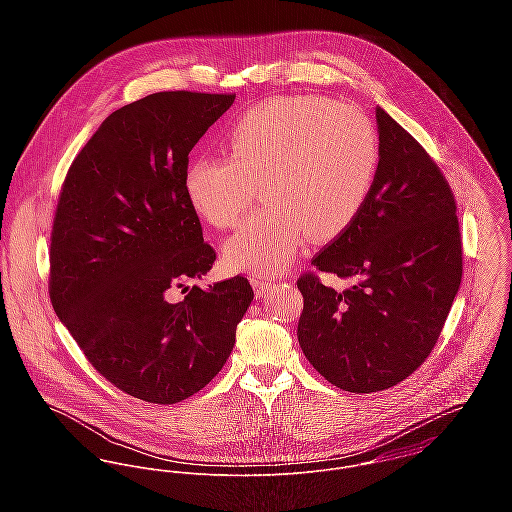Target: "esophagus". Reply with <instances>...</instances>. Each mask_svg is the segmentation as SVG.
Listing matches in <instances>:
<instances>
[{
	"mask_svg": "<svg viewBox=\"0 0 512 512\" xmlns=\"http://www.w3.org/2000/svg\"><path fill=\"white\" fill-rule=\"evenodd\" d=\"M250 282H252L254 292H256L258 297L266 295V293L270 292V290L276 286V282H274V280H264V278H252Z\"/></svg>",
	"mask_w": 512,
	"mask_h": 512,
	"instance_id": "obj_1",
	"label": "esophagus"
}]
</instances>
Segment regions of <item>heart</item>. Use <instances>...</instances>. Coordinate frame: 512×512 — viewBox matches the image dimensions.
Returning a JSON list of instances; mask_svg holds the SVG:
<instances>
[{"label": "heart", "instance_id": "obj_1", "mask_svg": "<svg viewBox=\"0 0 512 512\" xmlns=\"http://www.w3.org/2000/svg\"><path fill=\"white\" fill-rule=\"evenodd\" d=\"M222 140L228 155H195L183 183L195 211L219 228L244 217L260 183L266 205L224 244L230 268L278 274L305 236L333 240L361 215L378 144L359 110L325 96L268 98Z\"/></svg>", "mask_w": 512, "mask_h": 512}]
</instances>
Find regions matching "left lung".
Segmentation results:
<instances>
[{"label": "left lung", "instance_id": "8db88e82", "mask_svg": "<svg viewBox=\"0 0 512 512\" xmlns=\"http://www.w3.org/2000/svg\"><path fill=\"white\" fill-rule=\"evenodd\" d=\"M378 165L357 220L311 264L355 284L343 292L315 274L297 280V341L337 388L386 390L422 365L459 292L463 262L453 193L434 159L376 106Z\"/></svg>", "mask_w": 512, "mask_h": 512}]
</instances>
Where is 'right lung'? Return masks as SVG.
Here are the masks:
<instances>
[{"label":"right lung","instance_id":"1","mask_svg":"<svg viewBox=\"0 0 512 512\" xmlns=\"http://www.w3.org/2000/svg\"><path fill=\"white\" fill-rule=\"evenodd\" d=\"M234 94L155 92L112 112L67 173L51 236L53 307L106 380L175 404L230 357L254 292L234 276L181 301L215 264L185 193L189 151Z\"/></svg>","mask_w":512,"mask_h":512}]
</instances>
